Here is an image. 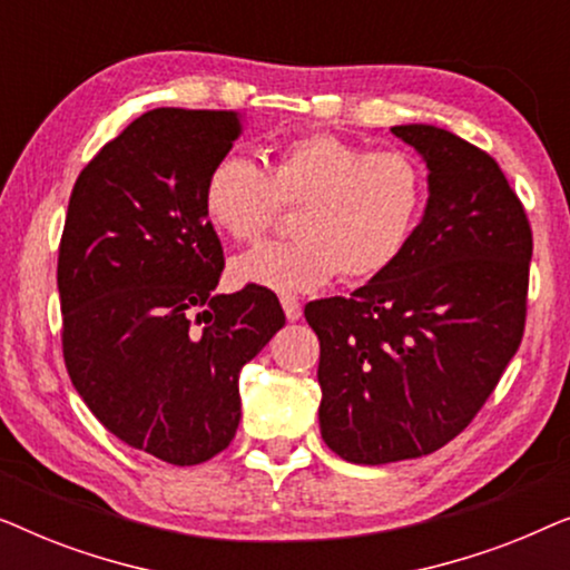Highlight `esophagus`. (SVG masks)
Here are the masks:
<instances>
[{
	"label": "esophagus",
	"instance_id": "34e87169",
	"mask_svg": "<svg viewBox=\"0 0 570 570\" xmlns=\"http://www.w3.org/2000/svg\"><path fill=\"white\" fill-rule=\"evenodd\" d=\"M279 303H283V311H285V316H287V322H298L301 318V301L295 298V295H283V298H279Z\"/></svg>",
	"mask_w": 570,
	"mask_h": 570
}]
</instances>
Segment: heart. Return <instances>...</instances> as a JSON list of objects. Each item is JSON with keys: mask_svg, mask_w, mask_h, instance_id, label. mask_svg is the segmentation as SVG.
Here are the masks:
<instances>
[{"mask_svg": "<svg viewBox=\"0 0 570 570\" xmlns=\"http://www.w3.org/2000/svg\"><path fill=\"white\" fill-rule=\"evenodd\" d=\"M428 202L420 160L400 147L371 150L311 131L272 147L267 163L228 153L202 186L209 225L238 244H256L283 207H301L291 244L256 248L233 267L238 283L277 293L316 291L337 275L363 283L407 252Z\"/></svg>", "mask_w": 570, "mask_h": 570, "instance_id": "obj_1", "label": "heart"}]
</instances>
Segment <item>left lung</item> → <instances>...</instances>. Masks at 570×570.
Instances as JSON below:
<instances>
[{
  "label": "left lung",
  "mask_w": 570,
  "mask_h": 570,
  "mask_svg": "<svg viewBox=\"0 0 570 570\" xmlns=\"http://www.w3.org/2000/svg\"><path fill=\"white\" fill-rule=\"evenodd\" d=\"M392 131L431 170L415 238L350 298L306 306L322 345V439L355 464L425 456L456 439L527 322L532 228L501 166L431 124Z\"/></svg>",
  "instance_id": "left-lung-1"
}]
</instances>
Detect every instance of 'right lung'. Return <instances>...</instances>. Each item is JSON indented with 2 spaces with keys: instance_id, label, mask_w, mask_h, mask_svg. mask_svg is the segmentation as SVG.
<instances>
[{
  "instance_id": "obj_1",
  "label": "right lung",
  "mask_w": 570,
  "mask_h": 570,
  "mask_svg": "<svg viewBox=\"0 0 570 570\" xmlns=\"http://www.w3.org/2000/svg\"><path fill=\"white\" fill-rule=\"evenodd\" d=\"M236 111L155 108L100 147L59 244L61 353L108 433L168 464H202L236 435L238 373L283 330L277 295L215 293L225 256L202 209Z\"/></svg>"
}]
</instances>
